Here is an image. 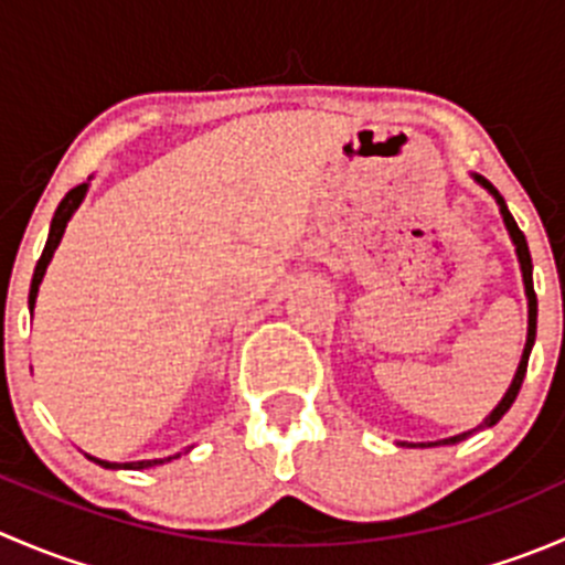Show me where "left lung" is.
Returning <instances> with one entry per match:
<instances>
[{"mask_svg": "<svg viewBox=\"0 0 565 565\" xmlns=\"http://www.w3.org/2000/svg\"><path fill=\"white\" fill-rule=\"evenodd\" d=\"M472 180L478 182V185L483 188V191H489V196L498 202L500 207V215H503V224L505 230H509V237L511 243H514V250H516V259H520V270H522V284H525V298H527V341H525V350H522V358H520V366H516V374L514 380H511L509 391H505V396L500 398L498 407L492 409V413L487 415V418L481 420V424L476 426V429H467L461 431V435H454V437H446V440H435V443H396V446L402 448H435V446H457V443L467 440L470 435H476V431L481 429H492L494 424H498L500 418H503L505 413L511 409V404H514L516 393L522 388V380H525V372H527V358H530V350H533V341H535V315H539V303H535V292H533V262H530V250H527V241L525 235L520 232V226H516L514 215L509 213V207H505V199L500 196L498 188L492 185L489 180H483L481 174H472Z\"/></svg>", "mask_w": 565, "mask_h": 565, "instance_id": "1", "label": "left lung"}]
</instances>
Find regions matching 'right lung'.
<instances>
[{
	"label": "right lung",
	"instance_id": "right-lung-1",
	"mask_svg": "<svg viewBox=\"0 0 565 565\" xmlns=\"http://www.w3.org/2000/svg\"><path fill=\"white\" fill-rule=\"evenodd\" d=\"M87 191H89V182H82V185H76V188H73V191H67V193H65V199H62V202H60V207H56L54 218H51L49 241H45V248H43V254H40V259H38V267H35V276H32V287H30V311H35L38 289H40V284H43V276H45V270H49V262H51V256H54V250H56V246H60L62 235H65V230H67V221L73 218V213H76L78 207H82V202H84V196H87ZM177 457H180V454H174V457H163V459H141V461H106V459H95V457H89V454H87V459H93L95 465L106 467V470H147V467L167 465V461H172V459H177Z\"/></svg>",
	"mask_w": 565,
	"mask_h": 565
}]
</instances>
